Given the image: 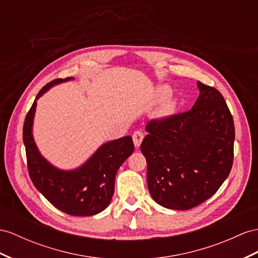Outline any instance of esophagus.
Wrapping results in <instances>:
<instances>
[{
    "label": "esophagus",
    "instance_id": "obj_1",
    "mask_svg": "<svg viewBox=\"0 0 258 258\" xmlns=\"http://www.w3.org/2000/svg\"><path fill=\"white\" fill-rule=\"evenodd\" d=\"M143 140H144V134L142 133L141 131L134 132V134H133V142H134L135 147H140L142 142H143Z\"/></svg>",
    "mask_w": 258,
    "mask_h": 258
}]
</instances>
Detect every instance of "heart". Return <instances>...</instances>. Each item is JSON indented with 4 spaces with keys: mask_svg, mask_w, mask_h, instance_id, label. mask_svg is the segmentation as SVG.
I'll return each instance as SVG.
<instances>
[{
    "mask_svg": "<svg viewBox=\"0 0 258 258\" xmlns=\"http://www.w3.org/2000/svg\"><path fill=\"white\" fill-rule=\"evenodd\" d=\"M170 95H171V89L168 87V86H160V87H158L155 91V100L163 101L166 98L170 97ZM176 105H177L176 99L169 98L168 101H166V102L162 104L159 115L162 117H167V116H170L171 114H173L176 109Z\"/></svg>",
    "mask_w": 258,
    "mask_h": 258,
    "instance_id": "heart-1",
    "label": "heart"
}]
</instances>
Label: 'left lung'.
<instances>
[{"label": "left lung", "mask_w": 258, "mask_h": 258, "mask_svg": "<svg viewBox=\"0 0 258 258\" xmlns=\"http://www.w3.org/2000/svg\"><path fill=\"white\" fill-rule=\"evenodd\" d=\"M193 108L150 121L141 151L147 161V185L162 207L187 210L213 196L233 162L234 123L222 95L197 82Z\"/></svg>", "instance_id": "left-lung-1"}]
</instances>
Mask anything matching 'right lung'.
Returning a JSON list of instances; mask_svg holds the SVG:
<instances>
[{"mask_svg": "<svg viewBox=\"0 0 258 258\" xmlns=\"http://www.w3.org/2000/svg\"><path fill=\"white\" fill-rule=\"evenodd\" d=\"M72 79H55L39 91L25 118L23 141L30 179L39 192L65 214L94 216L109 206L117 170L133 154L134 144L131 136L104 143L87 161L73 170L58 169L45 159L32 135L37 100L51 87Z\"/></svg>", "mask_w": 258, "mask_h": 258, "instance_id": "obj_1", "label": "right lung"}]
</instances>
